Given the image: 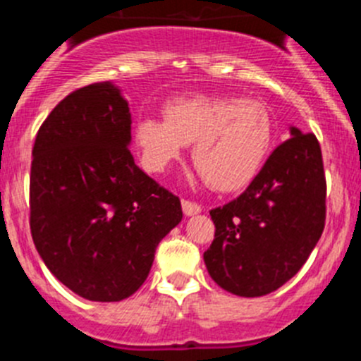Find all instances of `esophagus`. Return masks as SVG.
Returning a JSON list of instances; mask_svg holds the SVG:
<instances>
[{"instance_id": "34e87169", "label": "esophagus", "mask_w": 361, "mask_h": 361, "mask_svg": "<svg viewBox=\"0 0 361 361\" xmlns=\"http://www.w3.org/2000/svg\"><path fill=\"white\" fill-rule=\"evenodd\" d=\"M183 212L186 216H191L202 212V208H200L199 204L191 202V200H183Z\"/></svg>"}]
</instances>
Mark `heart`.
I'll return each instance as SVG.
<instances>
[{
	"label": "heart",
	"instance_id": "1",
	"mask_svg": "<svg viewBox=\"0 0 361 361\" xmlns=\"http://www.w3.org/2000/svg\"><path fill=\"white\" fill-rule=\"evenodd\" d=\"M273 137L269 110L260 101L231 95L171 99L164 104V119L141 117L133 126L146 171L164 173L193 145V164L219 191L247 186L262 170Z\"/></svg>",
	"mask_w": 361,
	"mask_h": 361
}]
</instances>
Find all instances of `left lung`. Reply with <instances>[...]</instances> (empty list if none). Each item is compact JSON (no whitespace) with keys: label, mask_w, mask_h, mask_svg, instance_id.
Listing matches in <instances>:
<instances>
[{"label":"left lung","mask_w":361,"mask_h":361,"mask_svg":"<svg viewBox=\"0 0 361 361\" xmlns=\"http://www.w3.org/2000/svg\"><path fill=\"white\" fill-rule=\"evenodd\" d=\"M271 153L240 197L209 212L215 238L204 253L220 288L253 298L282 288L304 266L325 226V175L312 133Z\"/></svg>","instance_id":"left-lung-1"}]
</instances>
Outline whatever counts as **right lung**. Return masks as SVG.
Masks as SVG:
<instances>
[{"label":"right lung","mask_w":361,"mask_h":361,"mask_svg":"<svg viewBox=\"0 0 361 361\" xmlns=\"http://www.w3.org/2000/svg\"><path fill=\"white\" fill-rule=\"evenodd\" d=\"M132 114L114 82L66 95L32 149L30 231L44 266L92 302L141 288L159 242L183 220L178 197L133 162Z\"/></svg>","instance_id":"1"}]
</instances>
